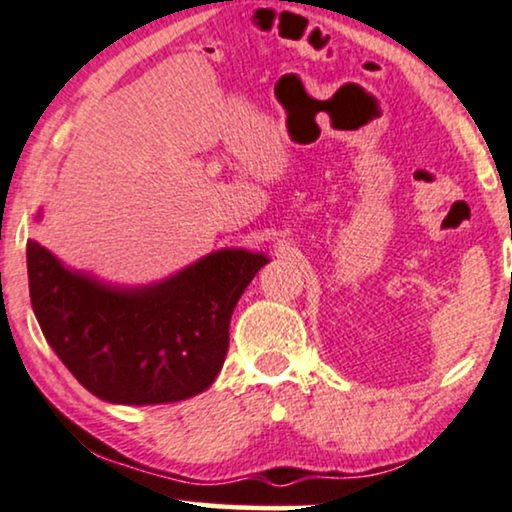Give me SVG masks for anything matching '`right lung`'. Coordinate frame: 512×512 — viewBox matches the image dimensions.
I'll return each instance as SVG.
<instances>
[{
	"label": "right lung",
	"mask_w": 512,
	"mask_h": 512,
	"mask_svg": "<svg viewBox=\"0 0 512 512\" xmlns=\"http://www.w3.org/2000/svg\"><path fill=\"white\" fill-rule=\"evenodd\" d=\"M267 262L226 248L153 286L118 288L28 241L30 302L82 387L111 404H172L215 383L236 302Z\"/></svg>",
	"instance_id": "right-lung-1"
}]
</instances>
